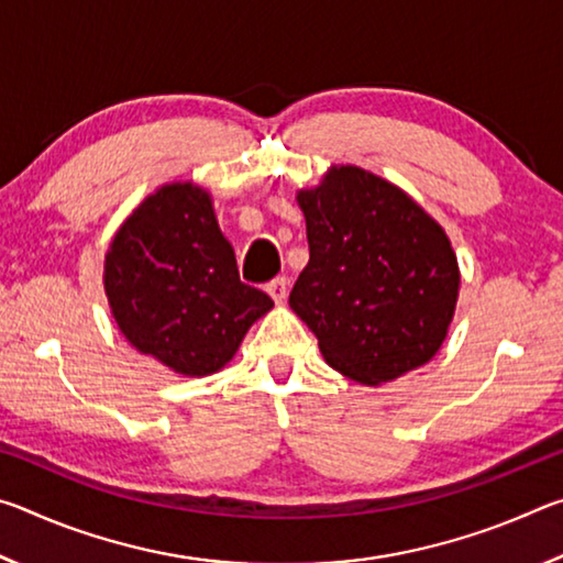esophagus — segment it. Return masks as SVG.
I'll list each match as a JSON object with an SVG mask.
<instances>
[{"label": "esophagus", "instance_id": "obj_1", "mask_svg": "<svg viewBox=\"0 0 563 563\" xmlns=\"http://www.w3.org/2000/svg\"><path fill=\"white\" fill-rule=\"evenodd\" d=\"M288 278H275V280H271L268 285H265V290L271 292V298L275 300V302H283L285 298H288Z\"/></svg>", "mask_w": 563, "mask_h": 563}]
</instances>
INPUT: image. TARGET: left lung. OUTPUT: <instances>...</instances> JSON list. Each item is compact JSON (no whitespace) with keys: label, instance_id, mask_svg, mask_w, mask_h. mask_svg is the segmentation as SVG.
Returning a JSON list of instances; mask_svg holds the SVG:
<instances>
[{"label":"left lung","instance_id":"left-lung-1","mask_svg":"<svg viewBox=\"0 0 563 563\" xmlns=\"http://www.w3.org/2000/svg\"><path fill=\"white\" fill-rule=\"evenodd\" d=\"M310 261L290 308L322 357L362 385L393 383L442 347L460 265L442 225L402 188L357 166H332L298 194Z\"/></svg>","mask_w":563,"mask_h":563}]
</instances>
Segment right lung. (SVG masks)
I'll return each instance as SVG.
<instances>
[{
	"label": "right lung",
	"mask_w": 563,
	"mask_h": 563,
	"mask_svg": "<svg viewBox=\"0 0 563 563\" xmlns=\"http://www.w3.org/2000/svg\"><path fill=\"white\" fill-rule=\"evenodd\" d=\"M103 290L123 338L186 377L225 367L273 308L241 283L211 196L190 180L161 186L123 221L103 261Z\"/></svg>",
	"instance_id": "right-lung-1"
}]
</instances>
